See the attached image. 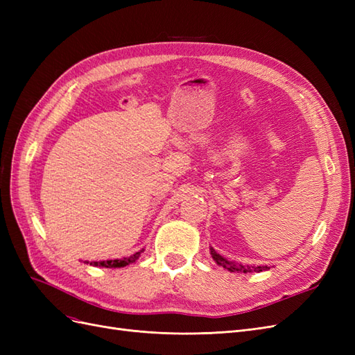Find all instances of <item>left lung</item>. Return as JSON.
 I'll return each mask as SVG.
<instances>
[{
	"label": "left lung",
	"mask_w": 355,
	"mask_h": 355,
	"mask_svg": "<svg viewBox=\"0 0 355 355\" xmlns=\"http://www.w3.org/2000/svg\"><path fill=\"white\" fill-rule=\"evenodd\" d=\"M210 254H211L214 262H216L219 266H223L225 270H228L231 272H235V271H239V272H252V271L262 272V271L270 270V266H266V265L265 266H249V265L244 266L243 263H235L232 261H228L227 257L220 256L216 250L213 249V247H210Z\"/></svg>",
	"instance_id": "8db88e82"
}]
</instances>
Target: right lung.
<instances>
[{
    "label": "right lung",
    "instance_id": "1",
    "mask_svg": "<svg viewBox=\"0 0 355 355\" xmlns=\"http://www.w3.org/2000/svg\"><path fill=\"white\" fill-rule=\"evenodd\" d=\"M142 252H144V249H142V250H139V252H136V253H135V254H132V256L123 257V259L99 261V262H89V261H85L84 263H90V265H93V266H102V268H123V266H127V265H130V263L136 262V261L139 259V256H141V253H142Z\"/></svg>",
    "mask_w": 355,
    "mask_h": 355
}]
</instances>
